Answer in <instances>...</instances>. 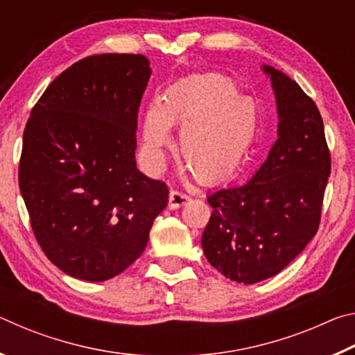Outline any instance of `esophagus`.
<instances>
[{
  "label": "esophagus",
  "mask_w": 355,
  "mask_h": 355,
  "mask_svg": "<svg viewBox=\"0 0 355 355\" xmlns=\"http://www.w3.org/2000/svg\"><path fill=\"white\" fill-rule=\"evenodd\" d=\"M189 200H191V197L188 194H183V192H180V191L169 192V208L171 209H177L180 207H183Z\"/></svg>",
  "instance_id": "esophagus-1"
}]
</instances>
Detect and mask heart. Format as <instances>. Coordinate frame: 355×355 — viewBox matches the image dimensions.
I'll use <instances>...</instances> for the list:
<instances>
[{"label":"heart","mask_w":355,"mask_h":355,"mask_svg":"<svg viewBox=\"0 0 355 355\" xmlns=\"http://www.w3.org/2000/svg\"><path fill=\"white\" fill-rule=\"evenodd\" d=\"M171 125H182L180 158L202 184L213 186L239 169L255 139L257 114L228 76L197 75L175 84L144 116L141 155L152 172L164 167Z\"/></svg>","instance_id":"1"}]
</instances>
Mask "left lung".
Instances as JSON below:
<instances>
[{"label": "left lung", "instance_id": "left-lung-1", "mask_svg": "<svg viewBox=\"0 0 355 355\" xmlns=\"http://www.w3.org/2000/svg\"><path fill=\"white\" fill-rule=\"evenodd\" d=\"M277 141L248 183L208 196L213 214L202 235L211 266L252 285L279 274L316 235L330 153L321 114L296 81L271 65Z\"/></svg>", "mask_w": 355, "mask_h": 355}]
</instances>
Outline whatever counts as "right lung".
Listing matches in <instances>:
<instances>
[{"mask_svg": "<svg viewBox=\"0 0 355 355\" xmlns=\"http://www.w3.org/2000/svg\"><path fill=\"white\" fill-rule=\"evenodd\" d=\"M152 75L142 55H95L62 71L33 107L19 184L35 239L70 277L105 282L146 249L167 207L136 166L137 111Z\"/></svg>", "mask_w": 355, "mask_h": 355, "instance_id": "add662e5", "label": "right lung"}]
</instances>
